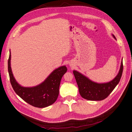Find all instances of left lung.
<instances>
[{"mask_svg":"<svg viewBox=\"0 0 132 132\" xmlns=\"http://www.w3.org/2000/svg\"><path fill=\"white\" fill-rule=\"evenodd\" d=\"M112 36L117 40L113 34H112ZM122 59L121 60L120 70L117 75L112 81L108 82H95L82 73L73 70V73L81 96L83 98L90 101H101L107 97L120 82L123 71Z\"/></svg>","mask_w":132,"mask_h":132,"instance_id":"left-lung-1","label":"left lung"}]
</instances>
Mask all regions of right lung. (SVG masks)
<instances>
[{"label": "right lung", "instance_id": "obj_1", "mask_svg": "<svg viewBox=\"0 0 132 132\" xmlns=\"http://www.w3.org/2000/svg\"><path fill=\"white\" fill-rule=\"evenodd\" d=\"M11 52L8 60L10 80L14 91L26 102L37 108H44L53 104L59 96L62 76L67 71L65 65L52 71L45 80L34 87H25L19 84L13 76L11 67Z\"/></svg>", "mask_w": 132, "mask_h": 132}]
</instances>
